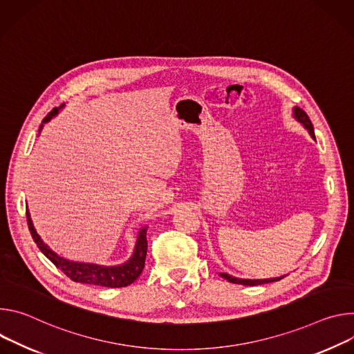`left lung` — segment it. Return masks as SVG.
I'll use <instances>...</instances> for the list:
<instances>
[{
	"label": "left lung",
	"instance_id": "8db88e82",
	"mask_svg": "<svg viewBox=\"0 0 354 354\" xmlns=\"http://www.w3.org/2000/svg\"><path fill=\"white\" fill-rule=\"evenodd\" d=\"M292 116L295 118V120L308 131V133L315 139V132H313V127H312V122L309 121L308 115L298 106H294L292 108ZM219 276L225 280H227L229 283H233V284H242V286H260V284H267V283H274V281H280L281 279H284L286 276H281V277H274V279H263V280H250V279H238V277H233L230 276V274L227 272H219Z\"/></svg>",
	"mask_w": 354,
	"mask_h": 354
}]
</instances>
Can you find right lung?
Here are the masks:
<instances>
[{"instance_id": "1", "label": "right lung", "mask_w": 354, "mask_h": 354, "mask_svg": "<svg viewBox=\"0 0 354 354\" xmlns=\"http://www.w3.org/2000/svg\"><path fill=\"white\" fill-rule=\"evenodd\" d=\"M62 108H64V104L52 109L48 113L41 128H39V133H41L44 125L48 124L52 118H55ZM26 218H28L30 234H32L35 243L37 245L39 250H41L57 268H60L67 277H70L75 283L94 284V286L109 287V288H121V287H127V286H131L132 283H135L143 271L146 252H147V239H146L147 225H145L139 229L133 253L127 261H124L121 264H116V266H104V264H95V263L73 261V260L62 257L53 249H50L42 241L41 236H39V233L36 232V229L33 226L29 211H26Z\"/></svg>"}]
</instances>
